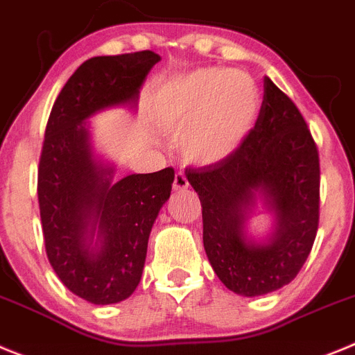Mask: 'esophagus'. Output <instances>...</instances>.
Returning <instances> with one entry per match:
<instances>
[{
    "label": "esophagus",
    "instance_id": "1",
    "mask_svg": "<svg viewBox=\"0 0 355 355\" xmlns=\"http://www.w3.org/2000/svg\"><path fill=\"white\" fill-rule=\"evenodd\" d=\"M189 187V182H187V178H185V175L182 173H177L175 175V180H173V191H177V193H182V191H185Z\"/></svg>",
    "mask_w": 355,
    "mask_h": 355
}]
</instances>
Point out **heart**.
Instances as JSON below:
<instances>
[{
	"instance_id": "obj_1",
	"label": "heart",
	"mask_w": 355,
	"mask_h": 355,
	"mask_svg": "<svg viewBox=\"0 0 355 355\" xmlns=\"http://www.w3.org/2000/svg\"><path fill=\"white\" fill-rule=\"evenodd\" d=\"M155 116L182 139L191 162L219 164L237 154L260 113V92L241 70L201 69L159 86Z\"/></svg>"
}]
</instances>
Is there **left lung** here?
<instances>
[{"label": "left lung", "mask_w": 355, "mask_h": 355, "mask_svg": "<svg viewBox=\"0 0 355 355\" xmlns=\"http://www.w3.org/2000/svg\"><path fill=\"white\" fill-rule=\"evenodd\" d=\"M185 177L200 196L203 245L223 285L244 297L288 285L317 237L320 200L318 150L295 104L265 78L260 114L237 154ZM258 199L275 219L263 241L245 230Z\"/></svg>", "instance_id": "obj_1"}]
</instances>
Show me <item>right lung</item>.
I'll list each match as a JSON object with an SVG mask.
<instances>
[{
	"label": "right lung",
	"instance_id": "obj_1",
	"mask_svg": "<svg viewBox=\"0 0 355 355\" xmlns=\"http://www.w3.org/2000/svg\"><path fill=\"white\" fill-rule=\"evenodd\" d=\"M161 62L154 51L86 60L54 101L38 164V205L49 263L63 285L92 304L132 295L173 168L113 180L94 154L88 118L110 107L136 111L139 88Z\"/></svg>",
	"mask_w": 355,
	"mask_h": 355
}]
</instances>
